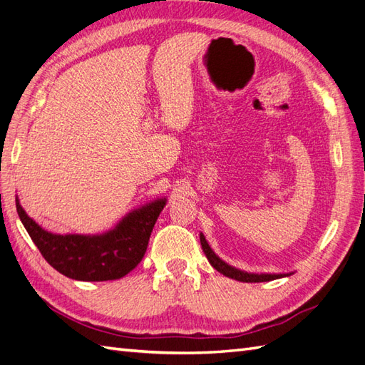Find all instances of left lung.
<instances>
[{
	"instance_id": "left-lung-1",
	"label": "left lung",
	"mask_w": 365,
	"mask_h": 365,
	"mask_svg": "<svg viewBox=\"0 0 365 365\" xmlns=\"http://www.w3.org/2000/svg\"><path fill=\"white\" fill-rule=\"evenodd\" d=\"M200 244H202L205 256H207V259L210 260V264L214 268H216L219 273H222L223 276H227V277L240 280V282H268V280H274V279H279V277L288 276V274H255V273L242 272V269H237L235 267L225 264L222 259H219L216 255H214V251L210 248L208 242H207V239H205L203 235H200Z\"/></svg>"
}]
</instances>
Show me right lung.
<instances>
[{
	"mask_svg": "<svg viewBox=\"0 0 365 365\" xmlns=\"http://www.w3.org/2000/svg\"><path fill=\"white\" fill-rule=\"evenodd\" d=\"M163 207L165 200L149 203L101 236H58L36 225L16 200L18 216L46 262L64 276L88 282L114 280L133 272L146 253L149 236Z\"/></svg>",
	"mask_w": 365,
	"mask_h": 365,
	"instance_id": "1",
	"label": "right lung"
}]
</instances>
